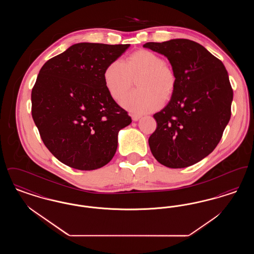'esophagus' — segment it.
<instances>
[{"mask_svg": "<svg viewBox=\"0 0 254 254\" xmlns=\"http://www.w3.org/2000/svg\"><path fill=\"white\" fill-rule=\"evenodd\" d=\"M142 116L141 115H136V114H133L131 115V118H132V121H138Z\"/></svg>", "mask_w": 254, "mask_h": 254, "instance_id": "34e87169", "label": "esophagus"}]
</instances>
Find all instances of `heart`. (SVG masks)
Returning <instances> with one entry per match:
<instances>
[{"label":"heart","instance_id":"b5f03b06","mask_svg":"<svg viewBox=\"0 0 254 254\" xmlns=\"http://www.w3.org/2000/svg\"><path fill=\"white\" fill-rule=\"evenodd\" d=\"M139 88L122 99L121 105L133 113L143 114L159 109L172 95L176 75L161 56L150 50H138L126 62L113 61L104 73L105 85L114 100L124 96L137 78Z\"/></svg>","mask_w":254,"mask_h":254}]
</instances>
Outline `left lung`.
Listing matches in <instances>:
<instances>
[{"mask_svg":"<svg viewBox=\"0 0 254 254\" xmlns=\"http://www.w3.org/2000/svg\"><path fill=\"white\" fill-rule=\"evenodd\" d=\"M165 55L176 85L165 109L153 115L157 127L148 139L151 153L170 169L192 166L211 153L230 121L233 90L224 64L188 39L146 43Z\"/></svg>","mask_w":254,"mask_h":254,"instance_id":"8db88e82","label":"left lung"}]
</instances>
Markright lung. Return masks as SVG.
Here are the masks:
<instances>
[{
    "instance_id": "obj_1",
    "label": "right lung",
    "mask_w": 254,
    "mask_h": 254,
    "mask_svg": "<svg viewBox=\"0 0 254 254\" xmlns=\"http://www.w3.org/2000/svg\"><path fill=\"white\" fill-rule=\"evenodd\" d=\"M129 45L80 43L49 59L31 92V113L49 151L80 170L106 166L118 145V132L131 123L110 96L104 73Z\"/></svg>"
}]
</instances>
